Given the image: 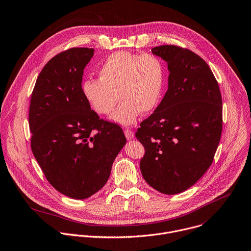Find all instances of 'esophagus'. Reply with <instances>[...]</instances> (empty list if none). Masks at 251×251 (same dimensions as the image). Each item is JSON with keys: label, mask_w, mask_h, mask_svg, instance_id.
Here are the masks:
<instances>
[{"label": "esophagus", "mask_w": 251, "mask_h": 251, "mask_svg": "<svg viewBox=\"0 0 251 251\" xmlns=\"http://www.w3.org/2000/svg\"><path fill=\"white\" fill-rule=\"evenodd\" d=\"M125 135H126V137L128 140H131V139L134 138V134H133L132 130L129 129V128H127V129L125 130Z\"/></svg>", "instance_id": "1"}]
</instances>
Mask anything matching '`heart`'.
Listing matches in <instances>:
<instances>
[{"instance_id":"1","label":"heart","mask_w":251,"mask_h":251,"mask_svg":"<svg viewBox=\"0 0 251 251\" xmlns=\"http://www.w3.org/2000/svg\"><path fill=\"white\" fill-rule=\"evenodd\" d=\"M166 83V68L153 53L129 51L112 53L99 70V79H87L83 84L84 97L99 115L113 113V121L124 126L135 123L141 112L149 113L159 104Z\"/></svg>"}]
</instances>
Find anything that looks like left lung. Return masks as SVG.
Masks as SVG:
<instances>
[{"label":"left lung","mask_w":251,"mask_h":251,"mask_svg":"<svg viewBox=\"0 0 251 251\" xmlns=\"http://www.w3.org/2000/svg\"><path fill=\"white\" fill-rule=\"evenodd\" d=\"M152 52L167 62L168 88L135 133L144 146L140 170L157 191L174 195L193 186L210 167L222 132V97L207 63L174 45Z\"/></svg>","instance_id":"1"}]
</instances>
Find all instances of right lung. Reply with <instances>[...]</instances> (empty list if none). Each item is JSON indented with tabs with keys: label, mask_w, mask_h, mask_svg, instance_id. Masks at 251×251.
<instances>
[{
	"label": "right lung",
	"mask_w": 251,
	"mask_h": 251,
	"mask_svg": "<svg viewBox=\"0 0 251 251\" xmlns=\"http://www.w3.org/2000/svg\"><path fill=\"white\" fill-rule=\"evenodd\" d=\"M93 49L52 57L37 78L29 107L31 149L47 180L76 200L98 192L126 139L122 127L90 109L82 80Z\"/></svg>",
	"instance_id": "right-lung-1"
}]
</instances>
